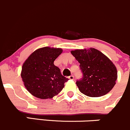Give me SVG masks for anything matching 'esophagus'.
Wrapping results in <instances>:
<instances>
[{"mask_svg": "<svg viewBox=\"0 0 130 130\" xmlns=\"http://www.w3.org/2000/svg\"><path fill=\"white\" fill-rule=\"evenodd\" d=\"M68 78H69V79H74V76H73V75H71V76H69V77H68Z\"/></svg>", "mask_w": 130, "mask_h": 130, "instance_id": "obj_1", "label": "esophagus"}]
</instances>
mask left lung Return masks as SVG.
Wrapping results in <instances>:
<instances>
[{
	"label": "left lung",
	"instance_id": "1",
	"mask_svg": "<svg viewBox=\"0 0 130 130\" xmlns=\"http://www.w3.org/2000/svg\"><path fill=\"white\" fill-rule=\"evenodd\" d=\"M80 64L83 77L76 81L82 93L98 97L107 94L115 85L118 72L112 61L98 50H75L71 52Z\"/></svg>",
	"mask_w": 130,
	"mask_h": 130
}]
</instances>
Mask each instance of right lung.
<instances>
[{
    "mask_svg": "<svg viewBox=\"0 0 130 130\" xmlns=\"http://www.w3.org/2000/svg\"><path fill=\"white\" fill-rule=\"evenodd\" d=\"M61 48L45 47L33 52L23 64L21 78L27 90L37 98L51 99L58 94L68 78L54 64Z\"/></svg>",
    "mask_w": 130,
    "mask_h": 130,
    "instance_id": "1",
    "label": "right lung"
}]
</instances>
